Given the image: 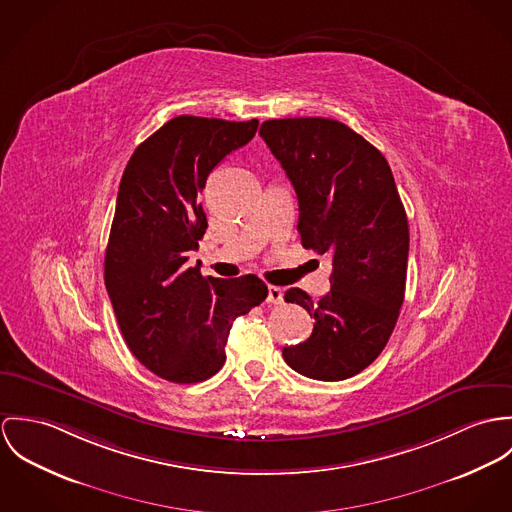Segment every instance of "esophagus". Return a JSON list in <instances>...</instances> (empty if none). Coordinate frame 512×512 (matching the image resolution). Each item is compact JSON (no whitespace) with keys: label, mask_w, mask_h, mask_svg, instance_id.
Returning a JSON list of instances; mask_svg holds the SVG:
<instances>
[{"label":"esophagus","mask_w":512,"mask_h":512,"mask_svg":"<svg viewBox=\"0 0 512 512\" xmlns=\"http://www.w3.org/2000/svg\"><path fill=\"white\" fill-rule=\"evenodd\" d=\"M267 302H269V304H283V288H279V286H269V290H267Z\"/></svg>","instance_id":"esophagus-1"}]
</instances>
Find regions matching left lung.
Returning <instances> with one entry per match:
<instances>
[{
	"instance_id": "1",
	"label": "left lung",
	"mask_w": 512,
	"mask_h": 512,
	"mask_svg": "<svg viewBox=\"0 0 512 512\" xmlns=\"http://www.w3.org/2000/svg\"><path fill=\"white\" fill-rule=\"evenodd\" d=\"M259 133L298 196L302 247L332 259V288L318 302L284 292L316 320L308 340L284 347V361L310 379H349L385 349L404 302L408 220L393 172L336 119H269Z\"/></svg>"
}]
</instances>
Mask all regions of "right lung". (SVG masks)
Returning a JSON list of instances; mask_svg holds the SVG:
<instances>
[{
  "label": "right lung",
  "instance_id": "right-lung-1",
  "mask_svg": "<svg viewBox=\"0 0 512 512\" xmlns=\"http://www.w3.org/2000/svg\"><path fill=\"white\" fill-rule=\"evenodd\" d=\"M257 119L178 115L131 155L117 192L104 281L131 353L171 383H200L226 361L231 324L267 298L255 275L204 279L188 267L208 222L210 172L247 145Z\"/></svg>",
  "mask_w": 512,
  "mask_h": 512
}]
</instances>
